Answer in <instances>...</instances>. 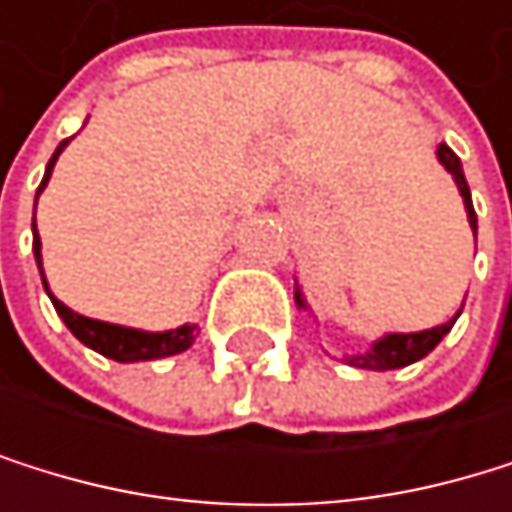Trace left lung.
I'll list each match as a JSON object with an SVG mask.
<instances>
[{
	"label": "left lung",
	"mask_w": 512,
	"mask_h": 512,
	"mask_svg": "<svg viewBox=\"0 0 512 512\" xmlns=\"http://www.w3.org/2000/svg\"><path fill=\"white\" fill-rule=\"evenodd\" d=\"M439 162L445 165V171L455 178L461 196H464V208H467V221L476 233V211H473V199H470V187H467V178H464V168H461V159L455 156V150H451L448 144H439L436 150ZM294 301H298L301 310H307L304 298H301V288H294ZM458 319V316H455ZM455 319L445 322V325H436V328H427V331H415V334H384L381 341L371 344V350L359 353V356H347L350 365L356 368H368V371H390V368H405L411 362L424 359L445 334L451 331V325H455Z\"/></svg>",
	"instance_id": "8db88e82"
}]
</instances>
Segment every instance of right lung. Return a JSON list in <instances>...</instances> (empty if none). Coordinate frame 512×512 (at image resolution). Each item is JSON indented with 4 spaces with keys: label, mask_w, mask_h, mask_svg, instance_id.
Masks as SVG:
<instances>
[{
    "label": "right lung",
    "mask_w": 512,
    "mask_h": 512,
    "mask_svg": "<svg viewBox=\"0 0 512 512\" xmlns=\"http://www.w3.org/2000/svg\"><path fill=\"white\" fill-rule=\"evenodd\" d=\"M70 141H61V147L54 150V156L48 159V168H45V178L36 190V199L39 193L45 190L48 178H51V168L57 162V156L64 153ZM33 251H36V264H39V273H42V242H39V233H36V224H33ZM42 285L48 291V282H45V273H42ZM48 298L61 316L67 322V328L76 334V338L97 350L107 359H116V362H147V359H162V356H174V353H184L190 344H193V328L196 325H181L174 331H141V328H125V325H110V322H101V319H88V316H79L73 313L67 304H61L48 291Z\"/></svg>",
    "instance_id": "obj_1"
}]
</instances>
